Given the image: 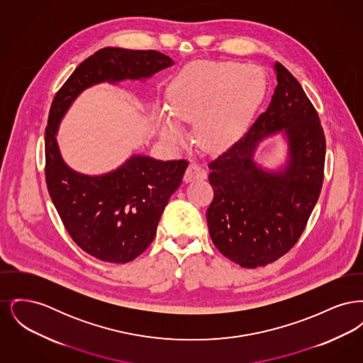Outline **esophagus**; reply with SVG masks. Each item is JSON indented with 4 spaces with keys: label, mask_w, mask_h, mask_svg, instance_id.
I'll return each mask as SVG.
<instances>
[{
    "label": "esophagus",
    "mask_w": 363,
    "mask_h": 363,
    "mask_svg": "<svg viewBox=\"0 0 363 363\" xmlns=\"http://www.w3.org/2000/svg\"><path fill=\"white\" fill-rule=\"evenodd\" d=\"M206 177H207L206 169H204L203 166H200L199 163L191 162V163H189L186 172H185L184 179H185L186 182H190V181H194V179H204Z\"/></svg>",
    "instance_id": "obj_1"
}]
</instances>
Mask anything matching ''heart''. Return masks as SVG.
Segmentation results:
<instances>
[{
	"label": "heart",
	"instance_id": "1",
	"mask_svg": "<svg viewBox=\"0 0 363 363\" xmlns=\"http://www.w3.org/2000/svg\"><path fill=\"white\" fill-rule=\"evenodd\" d=\"M265 82L259 70L237 62H199L182 70L170 92L177 121H196V138L207 150H223L238 140L259 106ZM163 135L184 140L177 122L163 118Z\"/></svg>",
	"mask_w": 363,
	"mask_h": 363
}]
</instances>
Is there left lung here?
<instances>
[{
  "instance_id": "1",
  "label": "left lung",
  "mask_w": 363,
  "mask_h": 363,
  "mask_svg": "<svg viewBox=\"0 0 363 363\" xmlns=\"http://www.w3.org/2000/svg\"><path fill=\"white\" fill-rule=\"evenodd\" d=\"M268 108L222 155L208 163L213 199L208 230L219 252L243 268L265 267L284 256L302 235L315 206L325 163V136L317 110L280 62ZM283 131L289 159L280 172L252 160L259 140Z\"/></svg>"
}]
</instances>
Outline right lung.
Returning <instances> with one entry per match:
<instances>
[{"label": "right lung", "mask_w": 363, "mask_h": 363, "mask_svg": "<svg viewBox=\"0 0 363 363\" xmlns=\"http://www.w3.org/2000/svg\"><path fill=\"white\" fill-rule=\"evenodd\" d=\"M173 64L156 50L104 48L84 60L52 99L45 130L48 190L70 238L95 259L125 264L151 245L163 209L179 188L189 162L133 155L111 173H76L60 154L58 125L88 86L147 79Z\"/></svg>", "instance_id": "right-lung-1"}]
</instances>
